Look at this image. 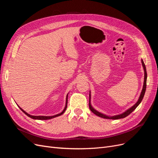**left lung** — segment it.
Here are the masks:
<instances>
[{
  "mask_svg": "<svg viewBox=\"0 0 158 158\" xmlns=\"http://www.w3.org/2000/svg\"><path fill=\"white\" fill-rule=\"evenodd\" d=\"M142 66H143V68H144V85H143V88H142V92L140 94V98L139 99H138V102L136 103V104L134 105V106L131 107L130 109H128L127 111H126L125 113H123L121 114H118V115H114V116H113V117H108L107 115H106V114H103L101 113H99L98 111H97L96 110H95L92 107V106H91L90 104V94H89V109L92 111V112H93L95 114H96V115L100 117H102V118H109V119H119V118H125L126 117H127L128 114H130L134 110H135L137 107L138 105H139L142 100L143 99V98H144V94H145V92H146V80H147V73H146V66L144 64V61H143V60H142Z\"/></svg>",
  "mask_w": 158,
  "mask_h": 158,
  "instance_id": "1",
  "label": "left lung"
}]
</instances>
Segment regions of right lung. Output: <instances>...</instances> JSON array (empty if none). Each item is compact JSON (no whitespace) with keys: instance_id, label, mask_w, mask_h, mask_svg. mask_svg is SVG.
Returning <instances> with one entry per match:
<instances>
[{"instance_id":"right-lung-1","label":"right lung","mask_w":158,"mask_h":158,"mask_svg":"<svg viewBox=\"0 0 158 158\" xmlns=\"http://www.w3.org/2000/svg\"><path fill=\"white\" fill-rule=\"evenodd\" d=\"M67 102H68V94L67 95H66V106H65V107L64 109V110L63 111H62L59 114H55V115L54 116H33V115H31V114L27 113L26 111H23V110L20 107V109L22 110V111L27 116H28L29 117L33 118V119H37V120H47V119H51V118H55L56 117H59L60 115H61V114H63L64 113V112L65 111V110L66 109V107H67Z\"/></svg>"}]
</instances>
